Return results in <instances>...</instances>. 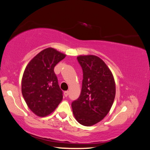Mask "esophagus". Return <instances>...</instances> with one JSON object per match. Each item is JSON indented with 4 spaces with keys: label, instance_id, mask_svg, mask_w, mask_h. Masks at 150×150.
<instances>
[{
    "label": "esophagus",
    "instance_id": "34e87169",
    "mask_svg": "<svg viewBox=\"0 0 150 150\" xmlns=\"http://www.w3.org/2000/svg\"><path fill=\"white\" fill-rule=\"evenodd\" d=\"M68 95H69V92L68 91H65L64 92V96L65 97H67V96H68Z\"/></svg>",
    "mask_w": 150,
    "mask_h": 150
}]
</instances>
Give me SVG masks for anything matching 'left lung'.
Returning a JSON list of instances; mask_svg holds the SVG:
<instances>
[{
	"instance_id": "1",
	"label": "left lung",
	"mask_w": 150,
	"mask_h": 150,
	"mask_svg": "<svg viewBox=\"0 0 150 150\" xmlns=\"http://www.w3.org/2000/svg\"><path fill=\"white\" fill-rule=\"evenodd\" d=\"M83 70L81 94L71 104L76 120L81 125L98 123L109 112L115 96V83L110 69L94 55L77 56Z\"/></svg>"
}]
</instances>
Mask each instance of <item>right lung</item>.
I'll return each mask as SVG.
<instances>
[{
  "mask_svg": "<svg viewBox=\"0 0 150 150\" xmlns=\"http://www.w3.org/2000/svg\"><path fill=\"white\" fill-rule=\"evenodd\" d=\"M66 54L48 47L31 60L22 79V93L28 108L39 117H45L62 101V91L54 69Z\"/></svg>",
  "mask_w": 150,
  "mask_h": 150,
  "instance_id": "obj_1",
  "label": "right lung"
}]
</instances>
